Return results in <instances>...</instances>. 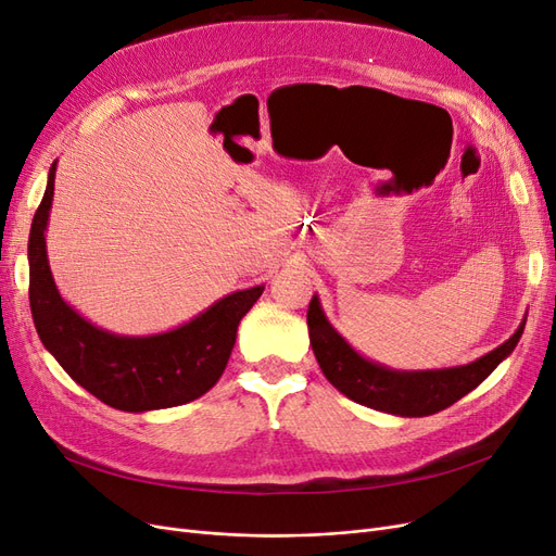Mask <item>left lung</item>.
I'll list each match as a JSON object with an SVG mask.
<instances>
[{"label": "left lung", "instance_id": "left-lung-1", "mask_svg": "<svg viewBox=\"0 0 556 556\" xmlns=\"http://www.w3.org/2000/svg\"><path fill=\"white\" fill-rule=\"evenodd\" d=\"M306 319L315 359L336 390L362 406L401 417L433 415L476 390L515 350L527 325L525 319L506 343L466 366L435 368V371H392V368L364 359L329 325L317 294L311 299Z\"/></svg>", "mask_w": 556, "mask_h": 556}]
</instances>
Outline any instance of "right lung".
<instances>
[{
	"instance_id": "right-lung-1",
	"label": "right lung",
	"mask_w": 556,
	"mask_h": 556,
	"mask_svg": "<svg viewBox=\"0 0 556 556\" xmlns=\"http://www.w3.org/2000/svg\"><path fill=\"white\" fill-rule=\"evenodd\" d=\"M55 166L48 172L27 243L29 308L41 343L80 387L117 410L174 408L206 394L220 380L241 317L264 285L227 294L190 323L155 336H115L90 325L60 296L48 266L46 225Z\"/></svg>"
}]
</instances>
